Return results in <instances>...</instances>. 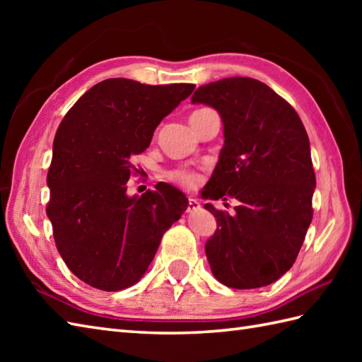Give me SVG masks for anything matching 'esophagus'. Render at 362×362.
<instances>
[{"mask_svg":"<svg viewBox=\"0 0 362 362\" xmlns=\"http://www.w3.org/2000/svg\"><path fill=\"white\" fill-rule=\"evenodd\" d=\"M201 209V204H199L197 199H193V197H188V211H196Z\"/></svg>","mask_w":362,"mask_h":362,"instance_id":"34e87169","label":"esophagus"}]
</instances>
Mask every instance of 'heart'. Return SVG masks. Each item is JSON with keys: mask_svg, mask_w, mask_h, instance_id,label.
Returning a JSON list of instances; mask_svg holds the SVG:
<instances>
[{"mask_svg": "<svg viewBox=\"0 0 362 362\" xmlns=\"http://www.w3.org/2000/svg\"><path fill=\"white\" fill-rule=\"evenodd\" d=\"M201 110H204V109H199L196 112H201ZM196 112H193V113H196ZM168 177L185 188H194L199 185V182H201V174L189 168H177V169H174V171L169 173Z\"/></svg>", "mask_w": 362, "mask_h": 362, "instance_id": "1", "label": "heart"}]
</instances>
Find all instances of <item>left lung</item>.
Masks as SVG:
<instances>
[{
  "label": "left lung",
  "instance_id": "1",
  "mask_svg": "<svg viewBox=\"0 0 362 362\" xmlns=\"http://www.w3.org/2000/svg\"><path fill=\"white\" fill-rule=\"evenodd\" d=\"M191 103L211 105L224 122V148L205 196L240 201L233 216L205 204L218 224L205 243L211 272L233 289L267 286L294 264L313 219L308 134L294 107L252 78L206 83Z\"/></svg>",
  "mask_w": 362,
  "mask_h": 362
}]
</instances>
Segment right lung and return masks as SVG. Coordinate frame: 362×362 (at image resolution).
I'll list each match as a JSON object with an SVG mask.
<instances>
[{
  "label": "right lung",
  "mask_w": 362,
  "mask_h": 362,
  "mask_svg": "<svg viewBox=\"0 0 362 362\" xmlns=\"http://www.w3.org/2000/svg\"><path fill=\"white\" fill-rule=\"evenodd\" d=\"M196 86L105 79L71 107L54 136L46 177L56 247L68 269L101 291H121L144 275L161 238L188 199L168 183L129 197L135 156Z\"/></svg>",
  "instance_id": "add662e5"
}]
</instances>
